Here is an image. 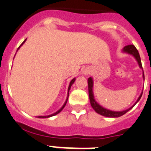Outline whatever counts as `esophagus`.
Returning <instances> with one entry per match:
<instances>
[{"label":"esophagus","mask_w":151,"mask_h":151,"mask_svg":"<svg viewBox=\"0 0 151 151\" xmlns=\"http://www.w3.org/2000/svg\"><path fill=\"white\" fill-rule=\"evenodd\" d=\"M89 74V70H85L84 71H83V74H85V75H86V74Z\"/></svg>","instance_id":"obj_1"}]
</instances>
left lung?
Returning <instances> with one entry per match:
<instances>
[{
    "label": "left lung",
    "instance_id": "8db88e82",
    "mask_svg": "<svg viewBox=\"0 0 151 151\" xmlns=\"http://www.w3.org/2000/svg\"><path fill=\"white\" fill-rule=\"evenodd\" d=\"M123 52H127L128 54H131L135 58L136 60L138 62V65L140 66V68H142V65H141V58H140V55L138 53V51L137 50V48H135V46L134 45H126V46H124V48H123ZM143 77H144V79H145V74H143ZM88 90H89V96H90V104H91V106L93 107L94 110H95L96 112H97V113L100 114V115H103V116H106V117H110V118H117V117H120L122 115H123L124 114L126 113L127 112H128L132 107L136 104V103L140 100L141 99V96L142 94H141V96H139V98L137 99V102L135 103V104L133 106L131 107L130 109H128L127 110H124V111H122V112H114V111H110V110L106 109L103 108L100 106V105L98 104L96 100L94 99V96H93V79H92L91 77H89L88 78Z\"/></svg>",
    "mask_w": 151,
    "mask_h": 151
}]
</instances>
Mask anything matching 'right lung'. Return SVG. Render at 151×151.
<instances>
[{
    "label": "right lung",
    "mask_w": 151,
    "mask_h": 151,
    "mask_svg": "<svg viewBox=\"0 0 151 151\" xmlns=\"http://www.w3.org/2000/svg\"><path fill=\"white\" fill-rule=\"evenodd\" d=\"M26 40H27V39H25V40H24V42H23L22 43V44H21L20 45H19V48H17V50H18V49H19V48H20V46H21V45H23V43H24L25 42H26ZM74 81H75V78H74V79H73V80H72L71 81H70V85H69V87H68V92H69V90H70V86H72V84H73V83H74ZM68 98H67L66 101H65V104L63 105V106L61 107V108L60 109L58 110V112H56L55 113H54V114H52V115H47V116H38V118H48V117H51V116H54V115H57V114H58V113H59L60 112H61V110H62L63 109H64V107L65 106V105H66V103H67V101H68Z\"/></svg>",
    "instance_id": "obj_1"
}]
</instances>
